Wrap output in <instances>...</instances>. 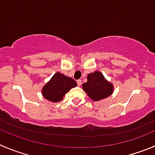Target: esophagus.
<instances>
[{"label": "esophagus", "mask_w": 155, "mask_h": 155, "mask_svg": "<svg viewBox=\"0 0 155 155\" xmlns=\"http://www.w3.org/2000/svg\"><path fill=\"white\" fill-rule=\"evenodd\" d=\"M77 84L79 86H80L81 85H82V80L81 79H79V80H77Z\"/></svg>", "instance_id": "1"}]
</instances>
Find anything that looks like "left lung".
<instances>
[{
    "mask_svg": "<svg viewBox=\"0 0 155 155\" xmlns=\"http://www.w3.org/2000/svg\"><path fill=\"white\" fill-rule=\"evenodd\" d=\"M82 89L91 100L98 101L113 94L114 85L101 72L94 71L88 75L87 82L82 84Z\"/></svg>",
    "mask_w": 155,
    "mask_h": 155,
    "instance_id": "left-lung-1",
    "label": "left lung"
}]
</instances>
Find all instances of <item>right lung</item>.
I'll return each mask as SVG.
<instances>
[{"label":"right lung","instance_id":"1","mask_svg":"<svg viewBox=\"0 0 155 155\" xmlns=\"http://www.w3.org/2000/svg\"><path fill=\"white\" fill-rule=\"evenodd\" d=\"M77 85L76 81L61 73H56L43 86L42 96L51 102H59L71 88Z\"/></svg>","mask_w":155,"mask_h":155}]
</instances>
